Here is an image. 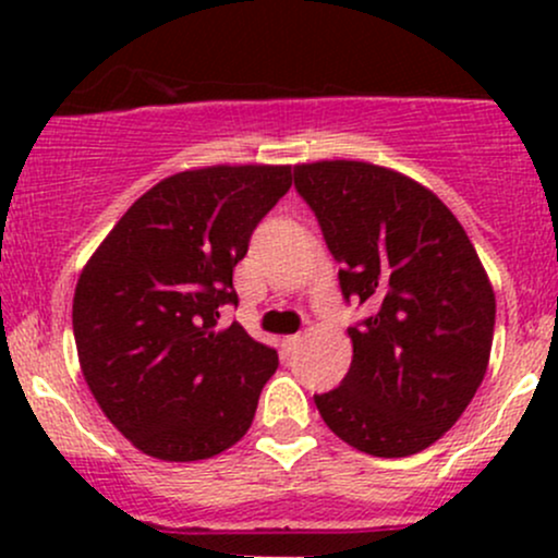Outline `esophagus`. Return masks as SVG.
Returning <instances> with one entry per match:
<instances>
[{"label": "esophagus", "mask_w": 558, "mask_h": 558, "mask_svg": "<svg viewBox=\"0 0 558 558\" xmlns=\"http://www.w3.org/2000/svg\"><path fill=\"white\" fill-rule=\"evenodd\" d=\"M299 343H301V336H286L283 338V351H286V354H293V351L299 349Z\"/></svg>", "instance_id": "esophagus-1"}]
</instances>
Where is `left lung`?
I'll use <instances>...</instances> for the list:
<instances>
[{"label": "left lung", "instance_id": "1", "mask_svg": "<svg viewBox=\"0 0 558 558\" xmlns=\"http://www.w3.org/2000/svg\"><path fill=\"white\" fill-rule=\"evenodd\" d=\"M317 215L345 299L369 317L349 328L343 383L315 396L325 425L369 457L433 446L488 369L496 293L470 235L430 189L356 159L293 168Z\"/></svg>", "mask_w": 558, "mask_h": 558}]
</instances>
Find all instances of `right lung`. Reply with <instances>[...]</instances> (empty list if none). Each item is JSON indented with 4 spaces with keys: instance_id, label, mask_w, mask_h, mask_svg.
I'll return each mask as SVG.
<instances>
[{
    "instance_id": "right-lung-1",
    "label": "right lung",
    "mask_w": 558,
    "mask_h": 558,
    "mask_svg": "<svg viewBox=\"0 0 558 558\" xmlns=\"http://www.w3.org/2000/svg\"><path fill=\"white\" fill-rule=\"evenodd\" d=\"M291 189V165L183 170L131 204L73 296L81 373L107 420L146 457L198 462L246 435L278 354L220 310L233 267Z\"/></svg>"
}]
</instances>
